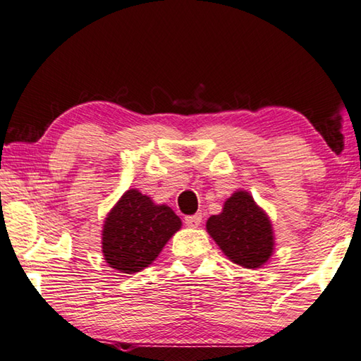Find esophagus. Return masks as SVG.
Wrapping results in <instances>:
<instances>
[{
  "label": "esophagus",
  "mask_w": 361,
  "mask_h": 361,
  "mask_svg": "<svg viewBox=\"0 0 361 361\" xmlns=\"http://www.w3.org/2000/svg\"><path fill=\"white\" fill-rule=\"evenodd\" d=\"M185 223L189 228H197L202 223V215L200 213H195V215H188L185 216Z\"/></svg>",
  "instance_id": "esophagus-1"
}]
</instances>
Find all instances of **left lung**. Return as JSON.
<instances>
[{
  "label": "left lung",
  "instance_id": "8db88e82",
  "mask_svg": "<svg viewBox=\"0 0 361 361\" xmlns=\"http://www.w3.org/2000/svg\"><path fill=\"white\" fill-rule=\"evenodd\" d=\"M207 231L235 264L255 269L272 255L271 221L245 191L234 192L226 200L223 213L209 218Z\"/></svg>",
  "mask_w": 361,
  "mask_h": 361
}]
</instances>
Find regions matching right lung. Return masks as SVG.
Here are the masks:
<instances>
[{
    "label": "right lung",
    "mask_w": 361,
    "mask_h": 361,
    "mask_svg": "<svg viewBox=\"0 0 361 361\" xmlns=\"http://www.w3.org/2000/svg\"><path fill=\"white\" fill-rule=\"evenodd\" d=\"M181 221L167 205H154L148 195L129 189L103 226V255L109 266L124 274L148 267Z\"/></svg>",
    "instance_id": "obj_1"
}]
</instances>
